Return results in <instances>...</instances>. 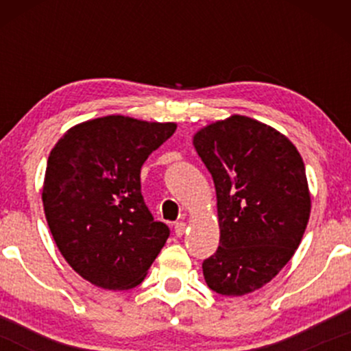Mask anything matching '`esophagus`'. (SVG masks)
Here are the masks:
<instances>
[{"instance_id":"1","label":"esophagus","mask_w":351,"mask_h":351,"mask_svg":"<svg viewBox=\"0 0 351 351\" xmlns=\"http://www.w3.org/2000/svg\"><path fill=\"white\" fill-rule=\"evenodd\" d=\"M184 231H186V223H183V221H180V223L175 224V234H176V237L183 236Z\"/></svg>"}]
</instances>
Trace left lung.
Returning a JSON list of instances; mask_svg holds the SVG:
<instances>
[{
	"label": "left lung",
	"instance_id": "left-lung-1",
	"mask_svg": "<svg viewBox=\"0 0 351 351\" xmlns=\"http://www.w3.org/2000/svg\"><path fill=\"white\" fill-rule=\"evenodd\" d=\"M193 147L216 188L219 247L203 263L208 287L241 297L264 287L299 247L312 201L299 150L245 115L204 125Z\"/></svg>",
	"mask_w": 351,
	"mask_h": 351
}]
</instances>
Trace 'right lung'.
Segmentation results:
<instances>
[{"label":"right lung","mask_w":351,"mask_h":351,"mask_svg":"<svg viewBox=\"0 0 351 351\" xmlns=\"http://www.w3.org/2000/svg\"><path fill=\"white\" fill-rule=\"evenodd\" d=\"M175 130V122L106 115L71 127L51 150L47 226L67 264L95 287H136L167 243L168 226L145 206L140 171Z\"/></svg>","instance_id":"add662e5"}]
</instances>
